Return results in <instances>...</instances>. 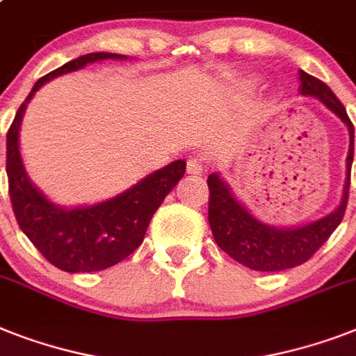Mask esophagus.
Returning a JSON list of instances; mask_svg holds the SVG:
<instances>
[{
  "label": "esophagus",
  "mask_w": 356,
  "mask_h": 356,
  "mask_svg": "<svg viewBox=\"0 0 356 356\" xmlns=\"http://www.w3.org/2000/svg\"><path fill=\"white\" fill-rule=\"evenodd\" d=\"M204 168H207V166H204V161L201 157L190 159L186 164L188 173H192V175H199V173H203Z\"/></svg>",
  "instance_id": "34e87169"
}]
</instances>
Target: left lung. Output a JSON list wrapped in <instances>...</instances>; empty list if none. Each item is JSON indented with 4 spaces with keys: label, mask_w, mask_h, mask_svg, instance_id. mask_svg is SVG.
Masks as SVG:
<instances>
[{
    "label": "left lung",
    "mask_w": 356,
    "mask_h": 356,
    "mask_svg": "<svg viewBox=\"0 0 356 356\" xmlns=\"http://www.w3.org/2000/svg\"><path fill=\"white\" fill-rule=\"evenodd\" d=\"M300 93L303 97L318 98L320 102L342 120L349 129V152L346 159V181H343L340 204L325 218L296 228H278L256 219L243 203L234 197L232 190L219 177V173L208 175V221L213 239L221 250L238 263L252 270L276 273L285 268L298 267L307 261L329 236L342 223L343 212L348 207L349 183H351V164L355 152V128L349 120L346 108L337 95L305 71H300Z\"/></svg>",
    "instance_id": "obj_1"
}]
</instances>
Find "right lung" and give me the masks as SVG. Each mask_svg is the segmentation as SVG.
Here are the masks:
<instances>
[{
	"mask_svg": "<svg viewBox=\"0 0 356 356\" xmlns=\"http://www.w3.org/2000/svg\"><path fill=\"white\" fill-rule=\"evenodd\" d=\"M126 58L115 53H89L40 78L7 133V177L14 216L43 258L65 273L104 270L128 258L143 243L155 210L186 172V161L179 159L108 201L76 208L54 204L29 179L19 153V126L34 93L49 80L88 63Z\"/></svg>",
	"mask_w": 356,
	"mask_h": 356,
	"instance_id": "right-lung-1",
	"label": "right lung"
}]
</instances>
